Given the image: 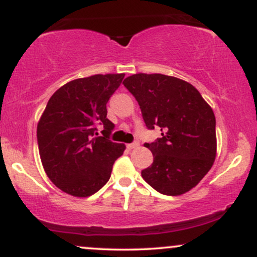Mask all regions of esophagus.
I'll list each match as a JSON object with an SVG mask.
<instances>
[{"mask_svg":"<svg viewBox=\"0 0 257 257\" xmlns=\"http://www.w3.org/2000/svg\"><path fill=\"white\" fill-rule=\"evenodd\" d=\"M138 146H139V143H133V144H128V145H126V149H128V150H133V149H137Z\"/></svg>","mask_w":257,"mask_h":257,"instance_id":"obj_1","label":"esophagus"}]
</instances>
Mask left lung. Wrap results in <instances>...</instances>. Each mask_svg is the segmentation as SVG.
I'll use <instances>...</instances> for the list:
<instances>
[{
  "label": "left lung",
  "mask_w": 257,
  "mask_h": 257,
  "mask_svg": "<svg viewBox=\"0 0 257 257\" xmlns=\"http://www.w3.org/2000/svg\"><path fill=\"white\" fill-rule=\"evenodd\" d=\"M135 96L149 129L162 138L145 144L153 163L141 172L159 193L180 196L199 184L216 157V120L192 84L162 73H135L123 81Z\"/></svg>",
  "instance_id": "8db88e82"
}]
</instances>
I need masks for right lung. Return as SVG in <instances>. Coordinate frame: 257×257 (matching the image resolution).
Masks as SVG:
<instances>
[{"label":"right lung","mask_w":257,"mask_h":257,"mask_svg":"<svg viewBox=\"0 0 257 257\" xmlns=\"http://www.w3.org/2000/svg\"><path fill=\"white\" fill-rule=\"evenodd\" d=\"M124 73L94 75L60 87L49 99L37 124L41 162L49 180L73 197H89L108 181L124 144L112 143L114 124L106 104ZM104 126L98 137L96 126Z\"/></svg>","instance_id":"1"}]
</instances>
